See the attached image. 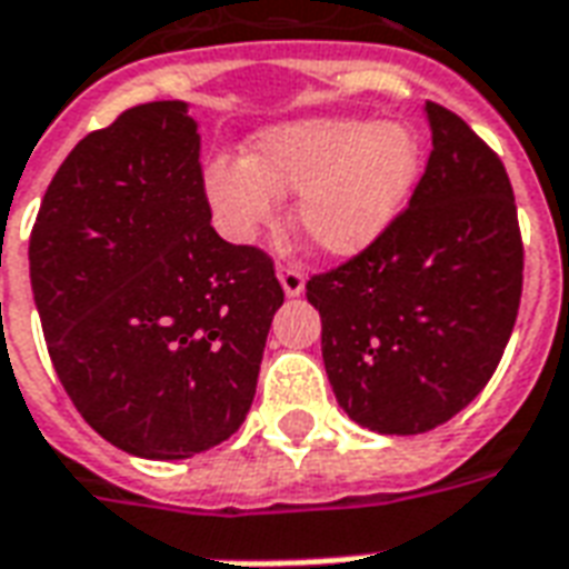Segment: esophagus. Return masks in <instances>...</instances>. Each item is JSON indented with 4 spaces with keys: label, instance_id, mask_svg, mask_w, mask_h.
Instances as JSON below:
<instances>
[{
    "label": "esophagus",
    "instance_id": "34e87169",
    "mask_svg": "<svg viewBox=\"0 0 569 569\" xmlns=\"http://www.w3.org/2000/svg\"><path fill=\"white\" fill-rule=\"evenodd\" d=\"M277 277H280V283H283L286 296H301L305 292V271L298 268V264H277Z\"/></svg>",
    "mask_w": 569,
    "mask_h": 569
}]
</instances>
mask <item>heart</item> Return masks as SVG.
Segmentation results:
<instances>
[{"label":"heart","mask_w":569,"mask_h":569,"mask_svg":"<svg viewBox=\"0 0 569 569\" xmlns=\"http://www.w3.org/2000/svg\"><path fill=\"white\" fill-rule=\"evenodd\" d=\"M422 166L413 129L365 117H310L252 134L243 159H213L204 192L231 241H250L298 192L296 222L328 256H356L389 229Z\"/></svg>","instance_id":"1"}]
</instances>
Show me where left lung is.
I'll return each instance as SVG.
<instances>
[{"label":"left lung","instance_id":"1","mask_svg":"<svg viewBox=\"0 0 569 569\" xmlns=\"http://www.w3.org/2000/svg\"><path fill=\"white\" fill-rule=\"evenodd\" d=\"M431 156L368 250L307 280L335 398L377 435H425L486 389L521 301L519 213L500 156L425 102Z\"/></svg>","mask_w":569,"mask_h":569}]
</instances>
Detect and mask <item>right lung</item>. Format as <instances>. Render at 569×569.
Here are the masks:
<instances>
[{
  "instance_id": "obj_1",
  "label": "right lung",
  "mask_w": 569,
  "mask_h": 569,
  "mask_svg": "<svg viewBox=\"0 0 569 569\" xmlns=\"http://www.w3.org/2000/svg\"><path fill=\"white\" fill-rule=\"evenodd\" d=\"M199 150L187 102L129 108L66 156L29 234L62 389L108 443L156 461L241 428L283 305L271 256L210 226Z\"/></svg>"
}]
</instances>
